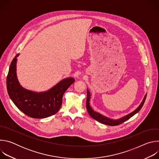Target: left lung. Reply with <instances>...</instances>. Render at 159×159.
<instances>
[{
  "label": "left lung",
  "mask_w": 159,
  "mask_h": 159,
  "mask_svg": "<svg viewBox=\"0 0 159 159\" xmlns=\"http://www.w3.org/2000/svg\"><path fill=\"white\" fill-rule=\"evenodd\" d=\"M87 100H86V107H87V110L89 112V115L91 116L93 118H94V120H96V121L102 123V124H104V125H109V126H117V125H119L123 123H124L125 121H126V120H129L130 118H131L133 116H134L135 114H137V113L138 112H139V111L142 109V106H143V104L145 101V99H146V98H147V94L144 97V99L143 100V101L142 102V103L140 104V105L134 111H133L132 112L129 113V114H128V115L119 119V120H111L110 118H108L106 116H102V115L99 114V113L94 111L92 108L90 106V103H89V100H90V93L89 92V90L87 89Z\"/></svg>",
  "instance_id": "1"
}]
</instances>
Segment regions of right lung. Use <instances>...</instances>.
Listing matches in <instances>:
<instances>
[{
    "mask_svg": "<svg viewBox=\"0 0 159 159\" xmlns=\"http://www.w3.org/2000/svg\"><path fill=\"white\" fill-rule=\"evenodd\" d=\"M17 54L12 60L7 77L8 94L22 112L33 118H44L58 111L61 106L64 93L74 82L73 78L63 79L48 91L35 93L22 87L16 75Z\"/></svg>",
    "mask_w": 159,
    "mask_h": 159,
    "instance_id": "obj_1",
    "label": "right lung"
}]
</instances>
